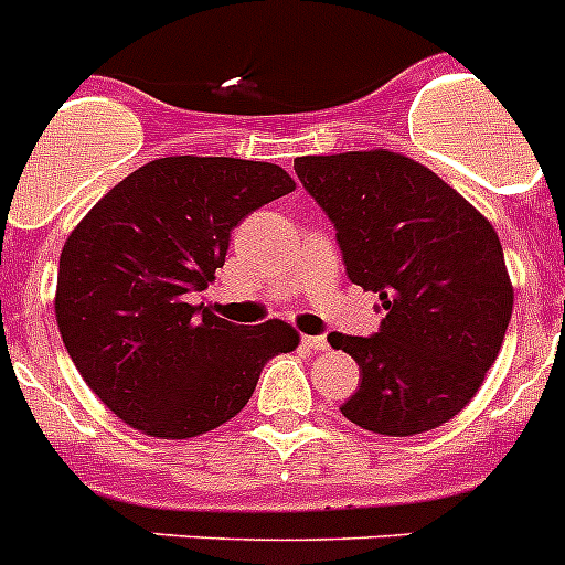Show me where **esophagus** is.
<instances>
[{
	"label": "esophagus",
	"instance_id": "34e87169",
	"mask_svg": "<svg viewBox=\"0 0 565 565\" xmlns=\"http://www.w3.org/2000/svg\"><path fill=\"white\" fill-rule=\"evenodd\" d=\"M302 344L313 353H326L328 351V339L326 337H302Z\"/></svg>",
	"mask_w": 565,
	"mask_h": 565
}]
</instances>
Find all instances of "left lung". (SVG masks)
Returning <instances> with one entry per match:
<instances>
[{
  "instance_id": "obj_1",
  "label": "left lung",
  "mask_w": 565,
  "mask_h": 565,
  "mask_svg": "<svg viewBox=\"0 0 565 565\" xmlns=\"http://www.w3.org/2000/svg\"><path fill=\"white\" fill-rule=\"evenodd\" d=\"M294 169L337 228L351 282L384 311L373 337L331 333L359 364V391L339 411L379 436L436 430L476 396L512 319L495 228L398 152L306 154Z\"/></svg>"
}]
</instances>
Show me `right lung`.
Instances as JSON below:
<instances>
[{
	"instance_id": "obj_1",
	"label": "right lung",
	"mask_w": 565,
	"mask_h": 565,
	"mask_svg": "<svg viewBox=\"0 0 565 565\" xmlns=\"http://www.w3.org/2000/svg\"><path fill=\"white\" fill-rule=\"evenodd\" d=\"M277 163L174 154L135 169L73 228L56 322L89 391L154 438H194L237 416L268 359L294 351L282 319L234 326L192 306L223 268L232 228L294 192Z\"/></svg>"
}]
</instances>
